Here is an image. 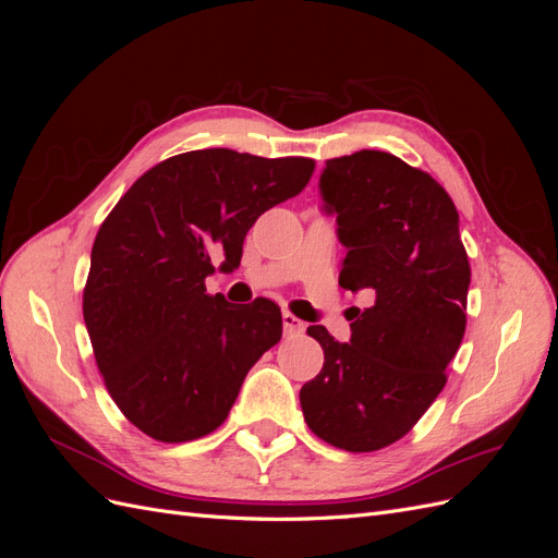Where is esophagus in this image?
<instances>
[{
	"label": "esophagus",
	"mask_w": 558,
	"mask_h": 558,
	"mask_svg": "<svg viewBox=\"0 0 558 558\" xmlns=\"http://www.w3.org/2000/svg\"><path fill=\"white\" fill-rule=\"evenodd\" d=\"M281 320H283V332L286 335H300V332H305V320H300L295 314H291V312H283L281 314Z\"/></svg>",
	"instance_id": "1"
}]
</instances>
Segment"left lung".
I'll list each match as a JSON object with an SVG mask.
<instances>
[{
    "label": "left lung",
    "instance_id": "left-lung-1",
    "mask_svg": "<svg viewBox=\"0 0 558 558\" xmlns=\"http://www.w3.org/2000/svg\"><path fill=\"white\" fill-rule=\"evenodd\" d=\"M347 246L340 286L363 291L351 340L324 326L320 373L300 388L307 426L344 451L398 442L447 384L465 332L470 263L459 211L430 174L384 150L332 158L318 181Z\"/></svg>",
    "mask_w": 558,
    "mask_h": 558
}]
</instances>
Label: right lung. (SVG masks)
<instances>
[{
	"mask_svg": "<svg viewBox=\"0 0 558 558\" xmlns=\"http://www.w3.org/2000/svg\"><path fill=\"white\" fill-rule=\"evenodd\" d=\"M312 158L189 150L150 167L99 226L83 318L107 391L158 442L223 424L242 381L281 340L272 300L209 295L214 256L238 267L248 228L310 183Z\"/></svg>",
	"mask_w": 558,
	"mask_h": 558,
	"instance_id": "obj_1",
	"label": "right lung"
}]
</instances>
